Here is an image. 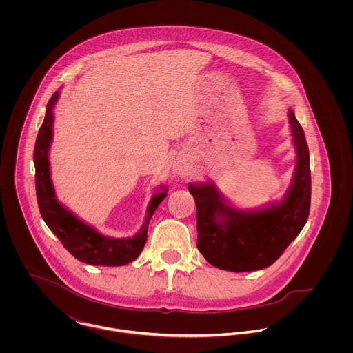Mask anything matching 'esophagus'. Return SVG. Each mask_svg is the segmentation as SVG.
<instances>
[{
  "label": "esophagus",
  "instance_id": "esophagus-1",
  "mask_svg": "<svg viewBox=\"0 0 353 353\" xmlns=\"http://www.w3.org/2000/svg\"><path fill=\"white\" fill-rule=\"evenodd\" d=\"M172 171H174L175 174L183 175V174H186V172L189 171V170H188V164H185L183 161L178 160V161H175V163H174V165H172Z\"/></svg>",
  "mask_w": 353,
  "mask_h": 353
}]
</instances>
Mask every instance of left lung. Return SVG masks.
I'll list each match as a JSON object with an SVG mask.
<instances>
[{
  "instance_id": "1",
  "label": "left lung",
  "mask_w": 353,
  "mask_h": 353,
  "mask_svg": "<svg viewBox=\"0 0 353 353\" xmlns=\"http://www.w3.org/2000/svg\"><path fill=\"white\" fill-rule=\"evenodd\" d=\"M288 117L298 156L294 181L284 200L259 210H241L228 205L210 182L189 185L197 206V248L219 269L252 272L270 266L299 235L308 219V147L292 110Z\"/></svg>"
}]
</instances>
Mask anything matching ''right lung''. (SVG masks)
<instances>
[{"mask_svg": "<svg viewBox=\"0 0 353 353\" xmlns=\"http://www.w3.org/2000/svg\"><path fill=\"white\" fill-rule=\"evenodd\" d=\"M58 98L59 94L57 91L48 103L45 121L39 129L34 150L35 186L41 214L63 248L79 261L101 266L126 265L134 261L143 252L147 243V232L152 214L159 203L167 197V189L161 188L159 193L153 194L147 209L145 221L140 231L133 238L122 239L101 235L57 201L50 178L49 150L52 140V108Z\"/></svg>", "mask_w": 353, "mask_h": 353, "instance_id": "1", "label": "right lung"}]
</instances>
